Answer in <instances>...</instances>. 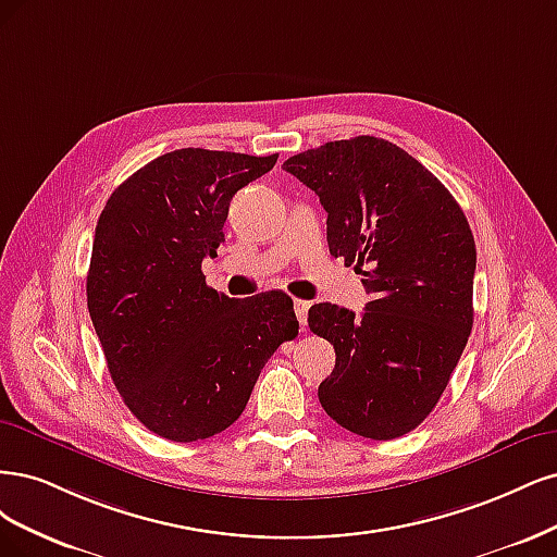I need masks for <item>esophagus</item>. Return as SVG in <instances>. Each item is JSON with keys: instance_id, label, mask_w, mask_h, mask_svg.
I'll list each match as a JSON object with an SVG mask.
<instances>
[{"instance_id": "1", "label": "esophagus", "mask_w": 557, "mask_h": 557, "mask_svg": "<svg viewBox=\"0 0 557 557\" xmlns=\"http://www.w3.org/2000/svg\"><path fill=\"white\" fill-rule=\"evenodd\" d=\"M294 310L298 317V324L300 329L308 326V310H310V302L308 300H294Z\"/></svg>"}]
</instances>
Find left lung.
Returning <instances> with one entry per match:
<instances>
[{
    "mask_svg": "<svg viewBox=\"0 0 557 557\" xmlns=\"http://www.w3.org/2000/svg\"><path fill=\"white\" fill-rule=\"evenodd\" d=\"M282 169L319 196L331 255L372 296L361 317L331 302L310 308V331L335 349L319 403L361 437L407 435L442 398L472 333L468 218L421 161L384 138L331 140Z\"/></svg>",
    "mask_w": 557,
    "mask_h": 557,
    "instance_id": "left-lung-1",
    "label": "left lung"
}]
</instances>
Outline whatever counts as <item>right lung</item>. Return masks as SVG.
<instances>
[{"mask_svg":"<svg viewBox=\"0 0 557 557\" xmlns=\"http://www.w3.org/2000/svg\"><path fill=\"white\" fill-rule=\"evenodd\" d=\"M183 148L152 159L106 201L87 273V310L132 414L171 442L222 433L268 358L298 335L284 292L228 298L201 263L218 255L233 194L275 166Z\"/></svg>","mask_w":557,"mask_h":557,"instance_id":"obj_1","label":"right lung"}]
</instances>
